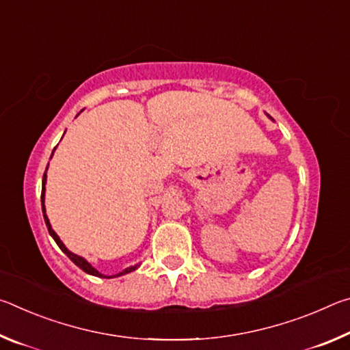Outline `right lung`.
I'll return each mask as SVG.
<instances>
[{
  "label": "right lung",
  "instance_id": "add662e5",
  "mask_svg": "<svg viewBox=\"0 0 350 350\" xmlns=\"http://www.w3.org/2000/svg\"><path fill=\"white\" fill-rule=\"evenodd\" d=\"M55 150V148H54ZM54 154V152H52ZM46 171H47V168H46ZM46 171H44V176H43V188H41V208H43V216H44V222H46V227H47V230H49V234L52 236V238H54V241L57 242V245L62 248V252L66 254V256L72 260V262L77 265V267H80L83 271H86V273H90V275H92V276H98V278H117V276H122V275H126V273H129V271H134L135 269L139 267V264H135V265H133V267H128V269H125L123 271H120V273H117V275H112V276H105V275H102L100 273L98 270H96L92 267V265L88 262V260L85 259V258H81V256H79V254H75V253H72V252H69L68 248H66V245L63 244V242L60 241V238H58V234L54 232V230H52V227H51V222H49V219H47V216H46V206H44V191H46V188H44V185H46Z\"/></svg>",
  "mask_w": 350,
  "mask_h": 350
}]
</instances>
